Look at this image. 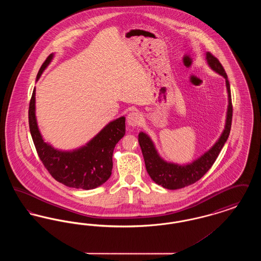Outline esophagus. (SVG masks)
Listing matches in <instances>:
<instances>
[{
  "label": "esophagus",
  "instance_id": "34e87169",
  "mask_svg": "<svg viewBox=\"0 0 261 261\" xmlns=\"http://www.w3.org/2000/svg\"><path fill=\"white\" fill-rule=\"evenodd\" d=\"M141 114L139 112H130L127 116V124L130 127H136L141 123Z\"/></svg>",
  "mask_w": 261,
  "mask_h": 261
}]
</instances>
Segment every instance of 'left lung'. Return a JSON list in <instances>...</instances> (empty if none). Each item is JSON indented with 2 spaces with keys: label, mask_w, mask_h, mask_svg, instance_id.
<instances>
[{
  "label": "left lung",
  "mask_w": 261,
  "mask_h": 261,
  "mask_svg": "<svg viewBox=\"0 0 261 261\" xmlns=\"http://www.w3.org/2000/svg\"><path fill=\"white\" fill-rule=\"evenodd\" d=\"M205 60L208 66L213 71L223 76L225 78L226 89L228 93V107L223 131L211 149L202 153L197 160L186 164L168 162L164 161L160 155L158 149L149 135H147L144 132L139 133L138 141L143 152L146 169L149 173V177L158 185H161L165 189H182L199 181V179L210 170L212 164L216 161L219 152L221 151L230 134L233 108L228 77L221 63L214 56H212L211 53H205Z\"/></svg>",
  "instance_id": "1"
}]
</instances>
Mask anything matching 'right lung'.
Instances as JSON below:
<instances>
[{
    "mask_svg": "<svg viewBox=\"0 0 261 261\" xmlns=\"http://www.w3.org/2000/svg\"><path fill=\"white\" fill-rule=\"evenodd\" d=\"M54 59L50 54L42 64L36 81ZM36 89L29 105V128L40 160L50 175L65 186L92 190L106 183L112 175V154L115 145L125 135V117L106 125L85 146L71 150L54 148L42 136L36 118Z\"/></svg>",
    "mask_w": 261,
    "mask_h": 261,
    "instance_id": "add662e5",
    "label": "right lung"
}]
</instances>
